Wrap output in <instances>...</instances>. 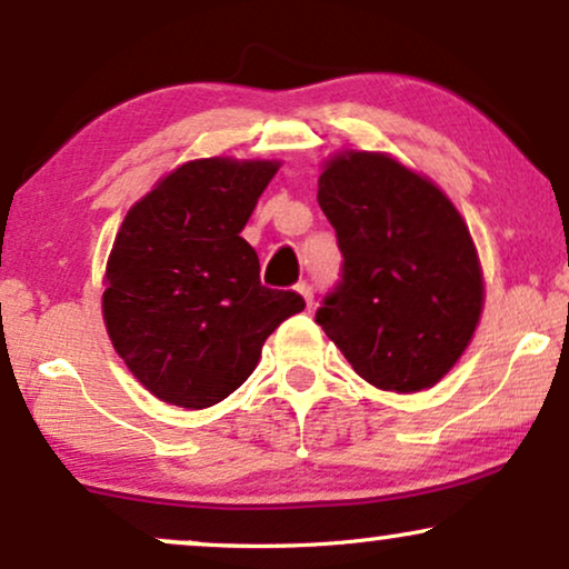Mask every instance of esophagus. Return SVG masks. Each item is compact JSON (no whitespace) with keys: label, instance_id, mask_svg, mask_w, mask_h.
Masks as SVG:
<instances>
[{"label":"esophagus","instance_id":"1","mask_svg":"<svg viewBox=\"0 0 569 569\" xmlns=\"http://www.w3.org/2000/svg\"><path fill=\"white\" fill-rule=\"evenodd\" d=\"M296 290L300 292V296H303L306 306H308V308H313V287L308 284V282H298V284H296Z\"/></svg>","mask_w":569,"mask_h":569}]
</instances>
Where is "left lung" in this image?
I'll use <instances>...</instances> for the list:
<instances>
[{
    "label": "left lung",
    "mask_w": 569,
    "mask_h": 569,
    "mask_svg": "<svg viewBox=\"0 0 569 569\" xmlns=\"http://www.w3.org/2000/svg\"><path fill=\"white\" fill-rule=\"evenodd\" d=\"M317 198L342 252L317 325L375 388H432L465 353L482 308L478 252L459 210L380 152L335 158Z\"/></svg>",
    "instance_id": "8db88e82"
}]
</instances>
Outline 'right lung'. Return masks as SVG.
Listing matches in <instances>:
<instances>
[{
    "mask_svg": "<svg viewBox=\"0 0 569 569\" xmlns=\"http://www.w3.org/2000/svg\"><path fill=\"white\" fill-rule=\"evenodd\" d=\"M277 168L192 160L126 213L104 273V325L160 401H223L252 375L273 329L306 308L296 290L261 284L258 252L240 237Z\"/></svg>",
    "mask_w": 569,
    "mask_h": 569,
    "instance_id": "add662e5",
    "label": "right lung"
}]
</instances>
